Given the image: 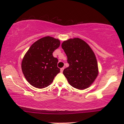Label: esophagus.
<instances>
[{
  "mask_svg": "<svg viewBox=\"0 0 124 124\" xmlns=\"http://www.w3.org/2000/svg\"><path fill=\"white\" fill-rule=\"evenodd\" d=\"M63 70H64V68L63 67V68H61V70H61V72H63Z\"/></svg>",
  "mask_w": 124,
  "mask_h": 124,
  "instance_id": "obj_1",
  "label": "esophagus"
}]
</instances>
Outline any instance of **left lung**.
Wrapping results in <instances>:
<instances>
[{"mask_svg": "<svg viewBox=\"0 0 124 124\" xmlns=\"http://www.w3.org/2000/svg\"><path fill=\"white\" fill-rule=\"evenodd\" d=\"M69 67L63 73L73 87L84 90L97 78L98 70L95 54L89 45L79 38L70 39L62 44Z\"/></svg>", "mask_w": 124, "mask_h": 124, "instance_id": "obj_1", "label": "left lung"}]
</instances>
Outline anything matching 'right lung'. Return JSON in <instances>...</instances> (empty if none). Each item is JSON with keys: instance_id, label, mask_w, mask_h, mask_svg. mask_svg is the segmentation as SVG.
<instances>
[{"instance_id": "1", "label": "right lung", "mask_w": 124, "mask_h": 124, "mask_svg": "<svg viewBox=\"0 0 124 124\" xmlns=\"http://www.w3.org/2000/svg\"><path fill=\"white\" fill-rule=\"evenodd\" d=\"M58 39L45 37L31 45L22 61V70L30 84L39 89L48 86L60 72L52 53L60 46Z\"/></svg>"}]
</instances>
